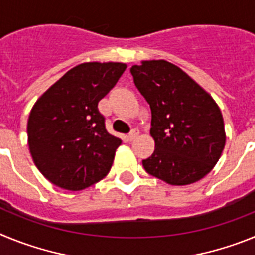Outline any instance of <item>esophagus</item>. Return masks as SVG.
Segmentation results:
<instances>
[{"label": "esophagus", "instance_id": "esophagus-1", "mask_svg": "<svg viewBox=\"0 0 255 255\" xmlns=\"http://www.w3.org/2000/svg\"><path fill=\"white\" fill-rule=\"evenodd\" d=\"M138 135H139V130L132 129L131 131L129 132V135H128V139H129V140H134L135 138H138Z\"/></svg>", "mask_w": 255, "mask_h": 255}]
</instances>
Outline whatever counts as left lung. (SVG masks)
<instances>
[{"label": "left lung", "mask_w": 255, "mask_h": 255, "mask_svg": "<svg viewBox=\"0 0 255 255\" xmlns=\"http://www.w3.org/2000/svg\"><path fill=\"white\" fill-rule=\"evenodd\" d=\"M130 73L152 111L150 135L155 149L143 159V167L170 185H189L203 179L226 143L217 103L168 61H141Z\"/></svg>", "instance_id": "left-lung-1"}]
</instances>
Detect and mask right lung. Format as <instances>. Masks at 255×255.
Segmentation results:
<instances>
[{
    "label": "right lung",
    "instance_id": "add662e5",
    "mask_svg": "<svg viewBox=\"0 0 255 255\" xmlns=\"http://www.w3.org/2000/svg\"><path fill=\"white\" fill-rule=\"evenodd\" d=\"M123 62H85L69 70L38 98L28 120L31 158L44 177L83 190L110 171L121 144L106 130L98 102L125 71Z\"/></svg>",
    "mask_w": 255,
    "mask_h": 255
}]
</instances>
